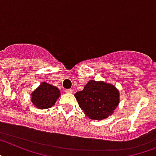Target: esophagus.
<instances>
[{"label": "esophagus", "mask_w": 156, "mask_h": 156, "mask_svg": "<svg viewBox=\"0 0 156 156\" xmlns=\"http://www.w3.org/2000/svg\"><path fill=\"white\" fill-rule=\"evenodd\" d=\"M65 92H68V93H72L73 92V89H71V88H69V89H66L65 90Z\"/></svg>", "instance_id": "34e87169"}]
</instances>
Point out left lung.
I'll return each instance as SVG.
<instances>
[{
  "instance_id": "obj_1",
  "label": "left lung",
  "mask_w": 156,
  "mask_h": 156,
  "mask_svg": "<svg viewBox=\"0 0 156 156\" xmlns=\"http://www.w3.org/2000/svg\"><path fill=\"white\" fill-rule=\"evenodd\" d=\"M119 92L115 87L104 82L90 80L83 91L75 94L79 106L90 119H105L119 104Z\"/></svg>"
}]
</instances>
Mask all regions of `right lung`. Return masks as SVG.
Instances as JSON below:
<instances>
[{"instance_id": "right-lung-1", "label": "right lung", "mask_w": 156, "mask_h": 156, "mask_svg": "<svg viewBox=\"0 0 156 156\" xmlns=\"http://www.w3.org/2000/svg\"><path fill=\"white\" fill-rule=\"evenodd\" d=\"M60 96L57 87L44 82L32 93L31 100L38 108L46 109L53 106Z\"/></svg>"}]
</instances>
